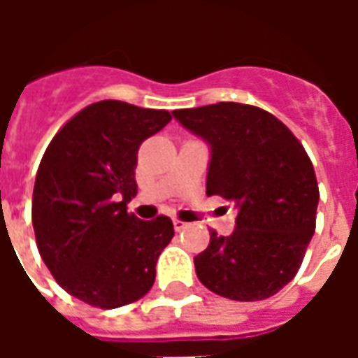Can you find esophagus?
<instances>
[{"instance_id":"34e87169","label":"esophagus","mask_w":358,"mask_h":358,"mask_svg":"<svg viewBox=\"0 0 358 358\" xmlns=\"http://www.w3.org/2000/svg\"><path fill=\"white\" fill-rule=\"evenodd\" d=\"M172 224H174V230H176V232H182V230H186L187 228L186 222H184V220H178V218H174Z\"/></svg>"}]
</instances>
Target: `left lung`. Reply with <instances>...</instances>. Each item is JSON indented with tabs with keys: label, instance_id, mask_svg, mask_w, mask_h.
I'll use <instances>...</instances> for the list:
<instances>
[{
	"label": "left lung",
	"instance_id": "1",
	"mask_svg": "<svg viewBox=\"0 0 358 358\" xmlns=\"http://www.w3.org/2000/svg\"><path fill=\"white\" fill-rule=\"evenodd\" d=\"M172 115L210 148L207 195L238 209L236 230H213L194 259L199 282L228 299H266L292 282L315 234L320 194L307 151L253 105L222 101Z\"/></svg>",
	"mask_w": 358,
	"mask_h": 358
}]
</instances>
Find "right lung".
Masks as SVG:
<instances>
[{
    "label": "right lung",
    "instance_id": "1",
    "mask_svg": "<svg viewBox=\"0 0 358 358\" xmlns=\"http://www.w3.org/2000/svg\"><path fill=\"white\" fill-rule=\"evenodd\" d=\"M171 113L105 99L74 115L51 140L36 174L32 224L43 263L76 299L117 308L141 299L174 236L169 217L126 210L138 194L141 141Z\"/></svg>",
    "mask_w": 358,
    "mask_h": 358
}]
</instances>
